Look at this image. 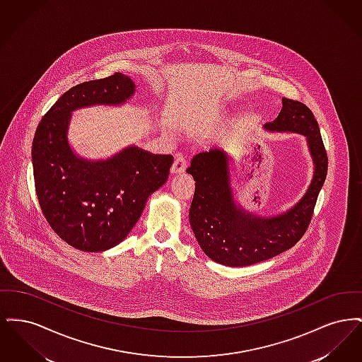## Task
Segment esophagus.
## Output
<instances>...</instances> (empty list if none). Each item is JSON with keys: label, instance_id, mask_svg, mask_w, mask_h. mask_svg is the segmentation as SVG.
<instances>
[{"label": "esophagus", "instance_id": "34e87169", "mask_svg": "<svg viewBox=\"0 0 362 362\" xmlns=\"http://www.w3.org/2000/svg\"><path fill=\"white\" fill-rule=\"evenodd\" d=\"M187 165H189L187 158H186L185 156H177V157L175 158V161H173L171 173H173V175L185 173V171H186V168H187Z\"/></svg>", "mask_w": 362, "mask_h": 362}]
</instances>
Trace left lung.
Wrapping results in <instances>:
<instances>
[{
  "label": "left lung",
  "mask_w": 362,
  "mask_h": 362,
  "mask_svg": "<svg viewBox=\"0 0 362 362\" xmlns=\"http://www.w3.org/2000/svg\"><path fill=\"white\" fill-rule=\"evenodd\" d=\"M264 129L307 138L313 176L303 198L289 210L262 217L243 209L233 195L230 157L220 148L194 156L187 168L195 180L191 229L207 257L224 266L255 264L292 248L305 233L326 180L327 153L317 122L305 104L282 98L281 112Z\"/></svg>",
  "instance_id": "obj_1"
}]
</instances>
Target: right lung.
Returning <instances> with one entry per match:
<instances>
[{
    "mask_svg": "<svg viewBox=\"0 0 362 362\" xmlns=\"http://www.w3.org/2000/svg\"><path fill=\"white\" fill-rule=\"evenodd\" d=\"M136 92L122 73L70 88L39 123L33 141L35 189L52 230L71 247L100 252L127 238L151 194L168 179L171 155L127 146L105 160L77 155L68 139L71 112L119 105Z\"/></svg>",
    "mask_w": 362,
    "mask_h": 362,
    "instance_id": "obj_1",
    "label": "right lung"
}]
</instances>
